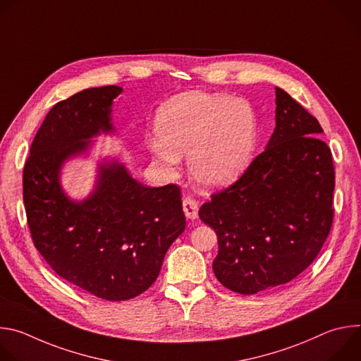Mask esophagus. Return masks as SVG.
I'll use <instances>...</instances> for the list:
<instances>
[{
	"label": "esophagus",
	"instance_id": "esophagus-1",
	"mask_svg": "<svg viewBox=\"0 0 361 361\" xmlns=\"http://www.w3.org/2000/svg\"><path fill=\"white\" fill-rule=\"evenodd\" d=\"M183 212L188 220H195L198 217V202L192 197H185L183 200Z\"/></svg>",
	"mask_w": 361,
	"mask_h": 361
}]
</instances>
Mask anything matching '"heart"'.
<instances>
[{"label":"heart","instance_id":"heart-1","mask_svg":"<svg viewBox=\"0 0 361 361\" xmlns=\"http://www.w3.org/2000/svg\"><path fill=\"white\" fill-rule=\"evenodd\" d=\"M151 151L174 171L188 154V171L204 188L231 184L250 164L259 126L247 102L226 94H184L170 99L156 118Z\"/></svg>","mask_w":361,"mask_h":361}]
</instances>
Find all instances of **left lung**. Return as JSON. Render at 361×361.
Returning a JSON list of instances; mask_svg holds the SVG:
<instances>
[{
  "mask_svg": "<svg viewBox=\"0 0 361 361\" xmlns=\"http://www.w3.org/2000/svg\"><path fill=\"white\" fill-rule=\"evenodd\" d=\"M276 128L267 148L198 212L214 228L217 280L255 294L291 281L319 255L333 224L334 166L323 128L276 87Z\"/></svg>",
  "mask_w": 361,
  "mask_h": 361,
  "instance_id": "left-lung-1",
  "label": "left lung"
}]
</instances>
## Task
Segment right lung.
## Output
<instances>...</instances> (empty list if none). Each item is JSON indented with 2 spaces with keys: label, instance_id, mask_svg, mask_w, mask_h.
Here are the masks:
<instances>
[{
  "label": "right lung",
  "instance_id": "1",
  "mask_svg": "<svg viewBox=\"0 0 361 361\" xmlns=\"http://www.w3.org/2000/svg\"><path fill=\"white\" fill-rule=\"evenodd\" d=\"M117 85L87 88L49 110L23 173L27 223L48 266L71 284L110 301L144 293L157 280L164 255L185 228L180 187H145L124 164L102 163L94 191L70 200L63 164L84 152L91 137L111 133Z\"/></svg>",
  "mask_w": 361,
  "mask_h": 361
}]
</instances>
